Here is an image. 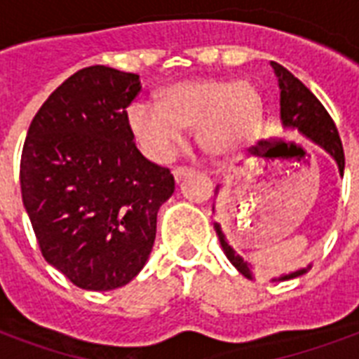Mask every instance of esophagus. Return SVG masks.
I'll use <instances>...</instances> for the list:
<instances>
[{"label":"esophagus","instance_id":"1","mask_svg":"<svg viewBox=\"0 0 359 359\" xmlns=\"http://www.w3.org/2000/svg\"><path fill=\"white\" fill-rule=\"evenodd\" d=\"M171 173H173V179H175V182H180V180L184 179L186 175L190 173V171H188V169H184V168H175L173 171H171Z\"/></svg>","mask_w":359,"mask_h":359}]
</instances>
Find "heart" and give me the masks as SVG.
<instances>
[{
    "instance_id": "obj_1",
    "label": "heart",
    "mask_w": 359,
    "mask_h": 359,
    "mask_svg": "<svg viewBox=\"0 0 359 359\" xmlns=\"http://www.w3.org/2000/svg\"><path fill=\"white\" fill-rule=\"evenodd\" d=\"M262 98L250 81L191 78L169 86L160 104L132 102L126 126L141 151L154 162H168L196 126V141L216 162L238 156L259 134Z\"/></svg>"
}]
</instances>
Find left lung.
<instances>
[{
	"label": "left lung",
	"instance_id": "1",
	"mask_svg": "<svg viewBox=\"0 0 359 359\" xmlns=\"http://www.w3.org/2000/svg\"><path fill=\"white\" fill-rule=\"evenodd\" d=\"M270 67L273 69V74L278 78L279 87V121L283 126L285 132H294V134L306 137V140L317 143L320 149L328 152L330 156L334 158V162L337 163L339 175L343 177L345 173V152H343V145H341L339 132L335 128L334 121L328 115V111L324 109V106L318 102V98L302 83L298 78L290 74L289 70L283 69L281 65L270 61ZM219 194V186H216L214 190V197ZM212 212H216V201L212 205ZM216 235L219 238L222 250L231 261V264L238 270L244 278L251 279V270L248 266V262L244 261V257L238 255L233 245L229 244V240L225 236L222 225H214ZM311 268V264L302 266L294 272L281 273L278 278H272V281H289V279L300 278Z\"/></svg>",
	"mask_w": 359,
	"mask_h": 359
}]
</instances>
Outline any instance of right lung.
<instances>
[{
	"label": "right lung",
	"instance_id": "1",
	"mask_svg": "<svg viewBox=\"0 0 359 359\" xmlns=\"http://www.w3.org/2000/svg\"><path fill=\"white\" fill-rule=\"evenodd\" d=\"M137 74L78 70L48 97L27 130L20 186L44 259L86 290H114L145 266L158 210L175 191L169 169L134 145L126 108Z\"/></svg>",
	"mask_w": 359,
	"mask_h": 359
}]
</instances>
